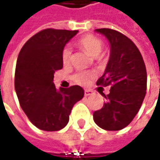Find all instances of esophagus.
I'll list each match as a JSON object with an SVG mask.
<instances>
[{"mask_svg":"<svg viewBox=\"0 0 160 160\" xmlns=\"http://www.w3.org/2000/svg\"><path fill=\"white\" fill-rule=\"evenodd\" d=\"M92 95V91H90V90H85L84 91V96H91Z\"/></svg>","mask_w":160,"mask_h":160,"instance_id":"1","label":"esophagus"}]
</instances>
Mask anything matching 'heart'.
Returning a JSON list of instances; mask_svg holds the SVG:
<instances>
[{
    "label": "heart",
    "mask_w": 160,
    "mask_h": 160,
    "mask_svg": "<svg viewBox=\"0 0 160 160\" xmlns=\"http://www.w3.org/2000/svg\"><path fill=\"white\" fill-rule=\"evenodd\" d=\"M79 45L83 48L86 52L92 56V58H98L100 53L102 52L103 48V42L101 39L97 38L93 35H84L82 37L79 42ZM71 60V48L67 46L65 47L62 52V61L65 65H68ZM93 75L90 72H80L74 76V79L77 83L80 84H87L90 80L92 78Z\"/></svg>",
    "instance_id": "b5f03b06"
}]
</instances>
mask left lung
I'll return each mask as SVG.
<instances>
[{
    "instance_id": "left-lung-1",
    "label": "left lung",
    "mask_w": 160,
    "mask_h": 160,
    "mask_svg": "<svg viewBox=\"0 0 160 160\" xmlns=\"http://www.w3.org/2000/svg\"><path fill=\"white\" fill-rule=\"evenodd\" d=\"M95 32L104 35L110 47L107 67L97 84H111V88L108 95L102 93L105 102L93 113V120L104 130L118 131L132 122L144 100L146 68L138 48L126 35L108 28Z\"/></svg>"
}]
</instances>
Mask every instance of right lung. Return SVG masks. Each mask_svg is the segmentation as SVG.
<instances>
[{
	"instance_id": "1",
	"label": "right lung",
	"mask_w": 160,
	"mask_h": 160,
	"mask_svg": "<svg viewBox=\"0 0 160 160\" xmlns=\"http://www.w3.org/2000/svg\"><path fill=\"white\" fill-rule=\"evenodd\" d=\"M77 30L44 29L22 47L15 71V91L23 111L32 124L43 131H58L68 125L71 109L83 99L79 85L55 87V71L63 68L65 45Z\"/></svg>"
}]
</instances>
